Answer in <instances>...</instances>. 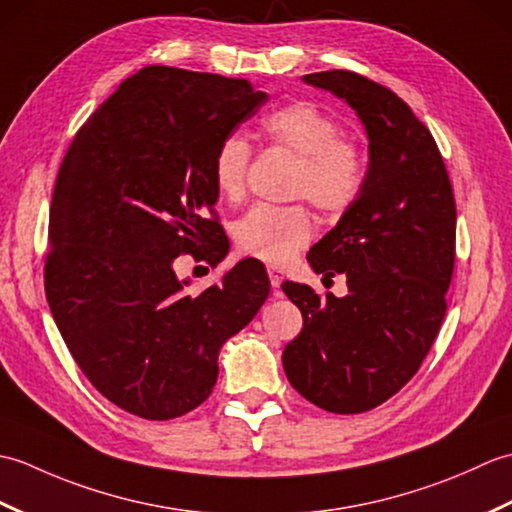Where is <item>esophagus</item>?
<instances>
[{
  "mask_svg": "<svg viewBox=\"0 0 512 512\" xmlns=\"http://www.w3.org/2000/svg\"><path fill=\"white\" fill-rule=\"evenodd\" d=\"M268 277H270V284H273V292L275 295H279V286H281V281H284V273H281V268L268 266Z\"/></svg>",
  "mask_w": 512,
  "mask_h": 512,
  "instance_id": "esophagus-1",
  "label": "esophagus"
}]
</instances>
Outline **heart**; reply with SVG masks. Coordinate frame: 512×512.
<instances>
[{
	"label": "heart",
	"mask_w": 512,
	"mask_h": 512,
	"mask_svg": "<svg viewBox=\"0 0 512 512\" xmlns=\"http://www.w3.org/2000/svg\"><path fill=\"white\" fill-rule=\"evenodd\" d=\"M270 145L299 156L292 173L290 195L308 198L325 215L352 209L365 184V156L361 145L341 136V125L312 101H295L264 118ZM253 149L239 134H228L217 145L211 176L217 193L228 202L244 198ZM312 217L303 204H257L237 220L235 246L242 255L284 266L312 239Z\"/></svg>",
	"instance_id": "heart-1"
}]
</instances>
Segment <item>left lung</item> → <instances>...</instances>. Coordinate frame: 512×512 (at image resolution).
<instances>
[{
  "label": "left lung",
  "mask_w": 512,
  "mask_h": 512,
  "mask_svg": "<svg viewBox=\"0 0 512 512\" xmlns=\"http://www.w3.org/2000/svg\"><path fill=\"white\" fill-rule=\"evenodd\" d=\"M356 110L369 136L363 191L310 248L314 273L347 277V295L281 288L303 314L284 372L325 411L383 405L418 372L447 312L455 264V198L440 149L411 107L350 70L306 74Z\"/></svg>",
  "instance_id": "1"
}]
</instances>
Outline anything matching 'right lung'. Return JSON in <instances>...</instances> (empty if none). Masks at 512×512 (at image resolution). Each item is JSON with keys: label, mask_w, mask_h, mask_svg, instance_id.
Segmentation results:
<instances>
[{"label": "right lung", "mask_w": 512, "mask_h": 512, "mask_svg": "<svg viewBox=\"0 0 512 512\" xmlns=\"http://www.w3.org/2000/svg\"><path fill=\"white\" fill-rule=\"evenodd\" d=\"M266 101L246 79L147 65L90 116L61 162L48 306L85 378L134 416L171 420L202 405L222 343L268 297L257 259L200 295L173 270L187 253L211 268L224 259L213 154Z\"/></svg>", "instance_id": "obj_1"}]
</instances>
